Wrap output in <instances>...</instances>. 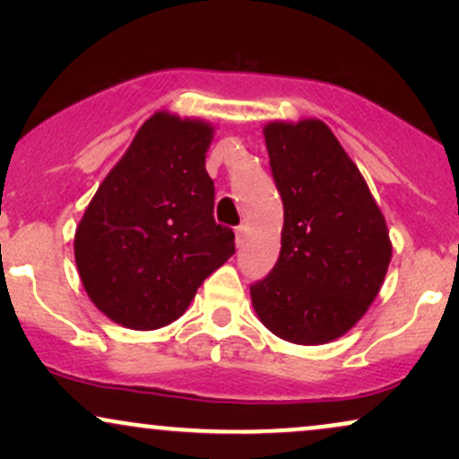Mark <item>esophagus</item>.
Instances as JSON below:
<instances>
[{"mask_svg":"<svg viewBox=\"0 0 459 459\" xmlns=\"http://www.w3.org/2000/svg\"><path fill=\"white\" fill-rule=\"evenodd\" d=\"M246 226H239V229L235 230V241H237V246H241L246 241Z\"/></svg>","mask_w":459,"mask_h":459,"instance_id":"esophagus-1","label":"esophagus"}]
</instances>
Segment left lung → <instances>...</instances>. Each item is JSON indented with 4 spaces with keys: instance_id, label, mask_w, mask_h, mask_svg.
Instances as JSON below:
<instances>
[{
    "instance_id": "8db88e82",
    "label": "left lung",
    "mask_w": 459,
    "mask_h": 459,
    "mask_svg": "<svg viewBox=\"0 0 459 459\" xmlns=\"http://www.w3.org/2000/svg\"><path fill=\"white\" fill-rule=\"evenodd\" d=\"M282 196L281 256L250 287L267 330L296 345L343 336L380 293L393 244L365 177L325 123L263 127Z\"/></svg>"
}]
</instances>
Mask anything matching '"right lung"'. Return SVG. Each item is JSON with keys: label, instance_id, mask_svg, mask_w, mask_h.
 I'll return each mask as SVG.
<instances>
[{"label": "right lung", "instance_id": "1", "mask_svg": "<svg viewBox=\"0 0 459 459\" xmlns=\"http://www.w3.org/2000/svg\"><path fill=\"white\" fill-rule=\"evenodd\" d=\"M213 125L155 112L108 172L75 230L88 298L131 330L181 317L209 273L235 255V235L213 220L204 157Z\"/></svg>", "mask_w": 459, "mask_h": 459}]
</instances>
